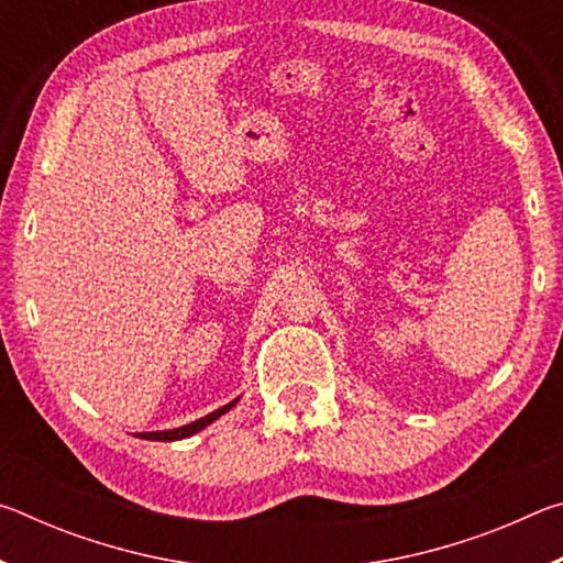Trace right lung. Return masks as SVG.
I'll return each instance as SVG.
<instances>
[{
  "mask_svg": "<svg viewBox=\"0 0 563 563\" xmlns=\"http://www.w3.org/2000/svg\"><path fill=\"white\" fill-rule=\"evenodd\" d=\"M235 402H238V399H233V402L223 405L221 409H213L211 415H206V417H201V419H196V422L184 424V427H176V430H164V432H141V434H136V437H141V440H154V442H174V440H186V437L196 434V432H201L203 427H208V424H211V422H216V419L221 417V415H225L228 409H231Z\"/></svg>",
  "mask_w": 563,
  "mask_h": 563,
  "instance_id": "obj_1",
  "label": "right lung"
}]
</instances>
